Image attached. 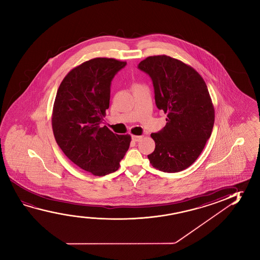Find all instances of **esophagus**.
<instances>
[{
    "instance_id": "1",
    "label": "esophagus",
    "mask_w": 260,
    "mask_h": 260,
    "mask_svg": "<svg viewBox=\"0 0 260 260\" xmlns=\"http://www.w3.org/2000/svg\"><path fill=\"white\" fill-rule=\"evenodd\" d=\"M142 136H135V135H133L132 137V141H136V142H139V141H141L142 140Z\"/></svg>"
}]
</instances>
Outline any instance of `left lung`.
Here are the masks:
<instances>
[{
    "instance_id": "1",
    "label": "left lung",
    "mask_w": 260,
    "mask_h": 260,
    "mask_svg": "<svg viewBox=\"0 0 260 260\" xmlns=\"http://www.w3.org/2000/svg\"><path fill=\"white\" fill-rule=\"evenodd\" d=\"M138 68L153 83L155 103L167 113L165 127L151 133L155 169L174 173L196 161L212 132L215 111L203 78L189 65L170 56H149Z\"/></svg>"
}]
</instances>
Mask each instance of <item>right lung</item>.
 I'll list each match as a JSON object with an SVG mask.
<instances>
[{
	"mask_svg": "<svg viewBox=\"0 0 260 260\" xmlns=\"http://www.w3.org/2000/svg\"><path fill=\"white\" fill-rule=\"evenodd\" d=\"M126 64L112 58L87 60L65 76L56 94V142L70 160L95 176L117 171L132 141L101 125L110 107L111 81Z\"/></svg>",
	"mask_w": 260,
	"mask_h": 260,
	"instance_id": "obj_1",
	"label": "right lung"
}]
</instances>
